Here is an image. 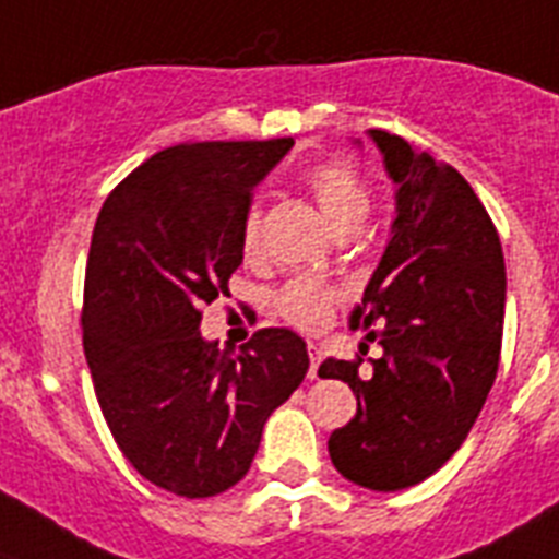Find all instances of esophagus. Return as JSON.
<instances>
[{
    "mask_svg": "<svg viewBox=\"0 0 559 559\" xmlns=\"http://www.w3.org/2000/svg\"><path fill=\"white\" fill-rule=\"evenodd\" d=\"M307 352H309V381H318V367H321L323 352L318 344H309Z\"/></svg>",
    "mask_w": 559,
    "mask_h": 559,
    "instance_id": "esophagus-1",
    "label": "esophagus"
}]
</instances>
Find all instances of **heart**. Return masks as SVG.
Masks as SVG:
<instances>
[{
  "label": "heart",
  "mask_w": 559,
  "mask_h": 559,
  "mask_svg": "<svg viewBox=\"0 0 559 559\" xmlns=\"http://www.w3.org/2000/svg\"><path fill=\"white\" fill-rule=\"evenodd\" d=\"M309 190L316 195L318 207L330 218L335 229L346 227V224H360L369 213V192L364 187L355 170H349L346 164H323L309 173ZM258 210L252 207L243 218L241 241L243 250L252 252L258 247ZM335 304V289L326 281L318 278H295L287 287L281 289L275 298V307L289 323L301 326V330H316L321 326L332 312Z\"/></svg>",
  "instance_id": "b5f03b06"
}]
</instances>
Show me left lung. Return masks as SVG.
I'll return each instance as SVG.
<instances>
[{"label": "left lung", "instance_id": "left-lung-1", "mask_svg": "<svg viewBox=\"0 0 559 559\" xmlns=\"http://www.w3.org/2000/svg\"><path fill=\"white\" fill-rule=\"evenodd\" d=\"M395 181V218L355 321L386 323L369 372L326 358L321 378L349 383L358 412L330 435L355 486L401 491L435 475L466 440L495 383L506 261L489 213L461 173L401 135L367 130ZM360 147V139H355Z\"/></svg>", "mask_w": 559, "mask_h": 559}]
</instances>
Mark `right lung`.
I'll return each instance as SVG.
<instances>
[{
	"label": "right lung",
	"instance_id": "right-lung-1",
	"mask_svg": "<svg viewBox=\"0 0 559 559\" xmlns=\"http://www.w3.org/2000/svg\"><path fill=\"white\" fill-rule=\"evenodd\" d=\"M293 139L162 150L107 195L84 275V358L133 468L178 497L236 486L270 415L301 386L307 344L261 330L238 355L201 335V304L241 266L252 190Z\"/></svg>",
	"mask_w": 559,
	"mask_h": 559
}]
</instances>
